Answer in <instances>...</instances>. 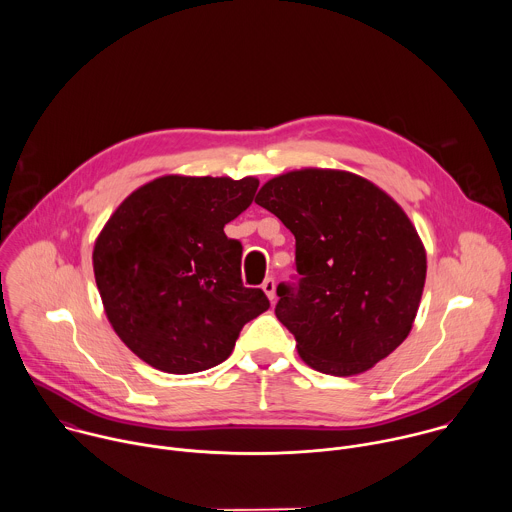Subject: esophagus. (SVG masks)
Returning a JSON list of instances; mask_svg holds the SVG:
<instances>
[{
    "mask_svg": "<svg viewBox=\"0 0 512 512\" xmlns=\"http://www.w3.org/2000/svg\"><path fill=\"white\" fill-rule=\"evenodd\" d=\"M261 289L265 291V296L273 302L275 300V279L273 277H267L263 283H261Z\"/></svg>",
    "mask_w": 512,
    "mask_h": 512,
    "instance_id": "obj_1",
    "label": "esophagus"
}]
</instances>
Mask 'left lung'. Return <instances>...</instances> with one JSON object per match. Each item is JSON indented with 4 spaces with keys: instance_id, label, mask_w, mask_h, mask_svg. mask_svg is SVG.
<instances>
[{
    "instance_id": "8db88e82",
    "label": "left lung",
    "mask_w": 512,
    "mask_h": 512,
    "mask_svg": "<svg viewBox=\"0 0 512 512\" xmlns=\"http://www.w3.org/2000/svg\"><path fill=\"white\" fill-rule=\"evenodd\" d=\"M255 202L296 237V285H277V320L314 371L373 369L411 332L427 257L405 210L367 178L304 168L265 182Z\"/></svg>"
}]
</instances>
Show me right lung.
<instances>
[{
    "mask_svg": "<svg viewBox=\"0 0 512 512\" xmlns=\"http://www.w3.org/2000/svg\"><path fill=\"white\" fill-rule=\"evenodd\" d=\"M259 180L170 174L133 190L109 216L93 271L109 324L150 367L190 375L216 367L243 326L269 308L243 285L239 241L225 225Z\"/></svg>",
    "mask_w": 512,
    "mask_h": 512,
    "instance_id": "obj_1",
    "label": "right lung"
}]
</instances>
